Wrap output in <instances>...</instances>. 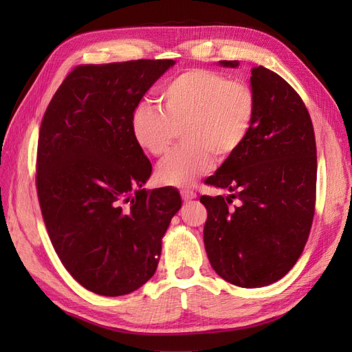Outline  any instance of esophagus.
Returning <instances> with one entry per match:
<instances>
[{
    "label": "esophagus",
    "mask_w": 352,
    "mask_h": 352,
    "mask_svg": "<svg viewBox=\"0 0 352 352\" xmlns=\"http://www.w3.org/2000/svg\"><path fill=\"white\" fill-rule=\"evenodd\" d=\"M182 198L185 202H190L197 198V194L194 190H182Z\"/></svg>",
    "instance_id": "obj_1"
}]
</instances>
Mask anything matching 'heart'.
Returning a JSON list of instances; mask_svg holds the SVG:
<instances>
[{
  "instance_id": "1",
  "label": "heart",
  "mask_w": 352,
  "mask_h": 352,
  "mask_svg": "<svg viewBox=\"0 0 352 352\" xmlns=\"http://www.w3.org/2000/svg\"><path fill=\"white\" fill-rule=\"evenodd\" d=\"M160 97L136 105L132 133L142 150L164 155L180 127L185 144L160 163L157 179L167 186L192 185L212 166V154L223 158L247 140L255 114L252 91L241 82L207 69H190L166 83Z\"/></svg>"
}]
</instances>
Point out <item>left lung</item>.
<instances>
[{"label": "left lung", "instance_id": "left-lung-1", "mask_svg": "<svg viewBox=\"0 0 352 352\" xmlns=\"http://www.w3.org/2000/svg\"><path fill=\"white\" fill-rule=\"evenodd\" d=\"M219 65L235 69L239 61ZM251 74V132L207 179L233 194L199 201L208 212L204 245L211 267L232 285L261 287L282 279L304 250L314 216L317 153L300 95L263 66ZM235 196L241 204L229 209Z\"/></svg>", "mask_w": 352, "mask_h": 352}]
</instances>
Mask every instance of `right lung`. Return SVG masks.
Listing matches in <instances>:
<instances>
[{"instance_id": "add662e5", "label": "right lung", "mask_w": 352, "mask_h": 352, "mask_svg": "<svg viewBox=\"0 0 352 352\" xmlns=\"http://www.w3.org/2000/svg\"><path fill=\"white\" fill-rule=\"evenodd\" d=\"M175 60L79 66L60 85L41 123L39 206L57 255L88 291L131 294L153 278L176 189L145 190L151 163L132 114Z\"/></svg>"}]
</instances>
